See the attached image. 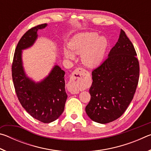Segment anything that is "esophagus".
<instances>
[{"label":"esophagus","mask_w":151,"mask_h":151,"mask_svg":"<svg viewBox=\"0 0 151 151\" xmlns=\"http://www.w3.org/2000/svg\"><path fill=\"white\" fill-rule=\"evenodd\" d=\"M88 72L83 68H77L74 70L70 81L67 84V88L71 94H78L79 93V84Z\"/></svg>","instance_id":"1"}]
</instances>
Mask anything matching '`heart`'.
Instances as JSON below:
<instances>
[{
	"instance_id": "b5f03b06",
	"label": "heart",
	"mask_w": 151,
	"mask_h": 151,
	"mask_svg": "<svg viewBox=\"0 0 151 151\" xmlns=\"http://www.w3.org/2000/svg\"><path fill=\"white\" fill-rule=\"evenodd\" d=\"M107 45L105 37H99L96 32H85L75 36L69 42V48L76 54H81V60L84 65L92 68L98 66L103 60ZM72 52L64 49V55L67 59L75 58Z\"/></svg>"
}]
</instances>
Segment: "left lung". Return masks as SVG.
I'll return each instance as SVG.
<instances>
[{
    "mask_svg": "<svg viewBox=\"0 0 151 151\" xmlns=\"http://www.w3.org/2000/svg\"><path fill=\"white\" fill-rule=\"evenodd\" d=\"M131 40L121 29L109 57L92 72L91 101L85 111L93 121L106 124L121 116L139 83V63Z\"/></svg>",
    "mask_w": 151,
    "mask_h": 151,
    "instance_id": "left-lung-1",
    "label": "left lung"
}]
</instances>
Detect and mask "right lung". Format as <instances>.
<instances>
[{"mask_svg": "<svg viewBox=\"0 0 151 151\" xmlns=\"http://www.w3.org/2000/svg\"><path fill=\"white\" fill-rule=\"evenodd\" d=\"M47 26L46 23L37 25L24 33L18 42L12 65V81L19 102L33 118L44 123L57 120L65 109V72L55 65L47 77L35 83L24 73L22 50L31 47L37 39L38 30Z\"/></svg>", "mask_w": 151, "mask_h": 151, "instance_id": "add662e5", "label": "right lung"}]
</instances>
